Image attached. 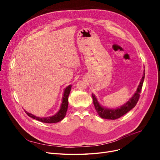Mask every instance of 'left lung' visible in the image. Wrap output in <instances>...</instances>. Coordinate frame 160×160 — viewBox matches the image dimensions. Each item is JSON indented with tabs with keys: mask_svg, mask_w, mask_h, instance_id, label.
Returning <instances> with one entry per match:
<instances>
[{
	"mask_svg": "<svg viewBox=\"0 0 160 160\" xmlns=\"http://www.w3.org/2000/svg\"><path fill=\"white\" fill-rule=\"evenodd\" d=\"M144 78H145V71L143 72V75L141 79V81H140V83L138 87L136 92H135V93L133 94V95L132 96V98H131L126 103L124 104L122 106H121L119 108L109 109V108H105L103 107V106H101L99 104L95 95L92 94L93 104L98 115L101 118H103V119H116L121 118L123 115L126 114L128 112H129L131 109H132L138 103L139 96H140V93H141L142 88L143 86Z\"/></svg>",
	"mask_w": 160,
	"mask_h": 160,
	"instance_id": "obj_1",
	"label": "left lung"
}]
</instances>
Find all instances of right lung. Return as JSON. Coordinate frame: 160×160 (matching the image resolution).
<instances>
[{"instance_id":"right-lung-1","label":"right lung","mask_w":160,"mask_h":160,"mask_svg":"<svg viewBox=\"0 0 160 160\" xmlns=\"http://www.w3.org/2000/svg\"><path fill=\"white\" fill-rule=\"evenodd\" d=\"M71 89V85H69V86H67L65 88V89L64 90L63 97H62V100L60 109L54 115L50 116V117H48V118H39V117H36L35 115L28 113L27 111H25V113L27 114L28 116H29V117H31V118L39 121V122L42 123H57L60 122V121L64 119V118L66 115L67 108H68V103H69L68 98H69V95L70 93Z\"/></svg>"}]
</instances>
